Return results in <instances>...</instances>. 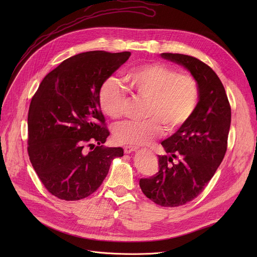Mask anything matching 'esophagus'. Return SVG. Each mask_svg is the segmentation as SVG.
I'll return each instance as SVG.
<instances>
[{"mask_svg": "<svg viewBox=\"0 0 257 257\" xmlns=\"http://www.w3.org/2000/svg\"><path fill=\"white\" fill-rule=\"evenodd\" d=\"M137 148H134V146H130V145H125L124 146V153L125 154H131L133 152H136Z\"/></svg>", "mask_w": 257, "mask_h": 257, "instance_id": "34e87169", "label": "esophagus"}]
</instances>
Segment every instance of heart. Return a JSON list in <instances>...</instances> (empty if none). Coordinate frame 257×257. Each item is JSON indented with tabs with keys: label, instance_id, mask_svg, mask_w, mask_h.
<instances>
[{
	"label": "heart",
	"instance_id": "heart-1",
	"mask_svg": "<svg viewBox=\"0 0 257 257\" xmlns=\"http://www.w3.org/2000/svg\"><path fill=\"white\" fill-rule=\"evenodd\" d=\"M124 81L136 96L149 101L143 122H125L115 129V139L130 146L149 145L163 134L164 128L173 132L193 116L199 100L194 77L162 63H148L126 71ZM98 102L104 115L112 119L123 116L127 95L115 78L100 86Z\"/></svg>",
	"mask_w": 257,
	"mask_h": 257
}]
</instances>
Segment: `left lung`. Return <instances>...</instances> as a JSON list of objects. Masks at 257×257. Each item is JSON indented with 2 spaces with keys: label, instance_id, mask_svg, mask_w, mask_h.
Segmentation results:
<instances>
[{
  "label": "left lung",
  "instance_id": "1",
  "mask_svg": "<svg viewBox=\"0 0 257 257\" xmlns=\"http://www.w3.org/2000/svg\"><path fill=\"white\" fill-rule=\"evenodd\" d=\"M161 56L187 69L199 89L193 116L162 142L168 156L158 157L159 172L139 181L146 197L159 205L175 207L197 197L221 165L227 152L231 106L222 81L209 66L187 55Z\"/></svg>",
  "mask_w": 257,
  "mask_h": 257
}]
</instances>
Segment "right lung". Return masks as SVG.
<instances>
[{
    "instance_id": "obj_1",
    "label": "right lung",
    "mask_w": 257,
    "mask_h": 257,
    "mask_svg": "<svg viewBox=\"0 0 257 257\" xmlns=\"http://www.w3.org/2000/svg\"><path fill=\"white\" fill-rule=\"evenodd\" d=\"M130 52L92 51L63 61L43 79L28 111V156L50 193L63 200L92 194L122 148H103L109 135L100 111L101 84ZM98 145L96 146V144Z\"/></svg>"
}]
</instances>
